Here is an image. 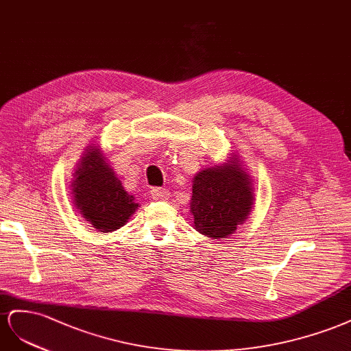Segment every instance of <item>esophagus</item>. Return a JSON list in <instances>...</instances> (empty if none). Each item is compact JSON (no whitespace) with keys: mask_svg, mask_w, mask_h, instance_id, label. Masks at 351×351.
Wrapping results in <instances>:
<instances>
[{"mask_svg":"<svg viewBox=\"0 0 351 351\" xmlns=\"http://www.w3.org/2000/svg\"><path fill=\"white\" fill-rule=\"evenodd\" d=\"M149 194H152L153 199H166L169 197V191H166L165 188H158V186L153 188Z\"/></svg>","mask_w":351,"mask_h":351,"instance_id":"esophagus-1","label":"esophagus"}]
</instances>
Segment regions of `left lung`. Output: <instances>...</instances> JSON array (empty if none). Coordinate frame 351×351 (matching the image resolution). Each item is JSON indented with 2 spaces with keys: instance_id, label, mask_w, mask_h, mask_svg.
Here are the masks:
<instances>
[{
  "instance_id": "obj_1",
  "label": "left lung",
  "mask_w": 351,
  "mask_h": 351,
  "mask_svg": "<svg viewBox=\"0 0 351 351\" xmlns=\"http://www.w3.org/2000/svg\"><path fill=\"white\" fill-rule=\"evenodd\" d=\"M253 206L250 178L237 160L198 172L193 181L191 212L195 229L210 238H226Z\"/></svg>"
}]
</instances>
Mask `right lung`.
Returning <instances> with one entry per match:
<instances>
[{
  "instance_id": "add662e5",
  "label": "right lung",
  "mask_w": 351,
  "mask_h": 351,
  "mask_svg": "<svg viewBox=\"0 0 351 351\" xmlns=\"http://www.w3.org/2000/svg\"><path fill=\"white\" fill-rule=\"evenodd\" d=\"M72 186L79 212L99 232L122 228L138 208L98 148H88Z\"/></svg>"
}]
</instances>
